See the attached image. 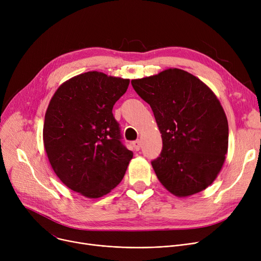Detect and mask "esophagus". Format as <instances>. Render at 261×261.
Returning a JSON list of instances; mask_svg holds the SVG:
<instances>
[{"label":"esophagus","instance_id":"34e87169","mask_svg":"<svg viewBox=\"0 0 261 261\" xmlns=\"http://www.w3.org/2000/svg\"><path fill=\"white\" fill-rule=\"evenodd\" d=\"M132 145H133V147H134V149L136 150V151H139V150L141 149V141H140V140L134 141V142L132 143Z\"/></svg>","mask_w":261,"mask_h":261}]
</instances>
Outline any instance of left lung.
Listing matches in <instances>:
<instances>
[{"mask_svg":"<svg viewBox=\"0 0 261 261\" xmlns=\"http://www.w3.org/2000/svg\"><path fill=\"white\" fill-rule=\"evenodd\" d=\"M131 85L151 107L162 133V152L151 162L160 182L177 197L208 187L222 168L228 145L227 119L213 91L179 68Z\"/></svg>","mask_w":261,"mask_h":261,"instance_id":"8db88e82","label":"left lung"}]
</instances>
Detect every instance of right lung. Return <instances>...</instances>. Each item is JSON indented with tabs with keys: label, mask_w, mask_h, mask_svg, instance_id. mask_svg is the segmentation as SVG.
I'll return each mask as SVG.
<instances>
[{
	"label": "right lung",
	"mask_w": 261,
	"mask_h": 261,
	"mask_svg": "<svg viewBox=\"0 0 261 261\" xmlns=\"http://www.w3.org/2000/svg\"><path fill=\"white\" fill-rule=\"evenodd\" d=\"M129 79L88 72L61 85L48 105L43 142L50 165L68 188L99 198L122 180L133 152L112 113Z\"/></svg>",
	"instance_id": "add662e5"
}]
</instances>
